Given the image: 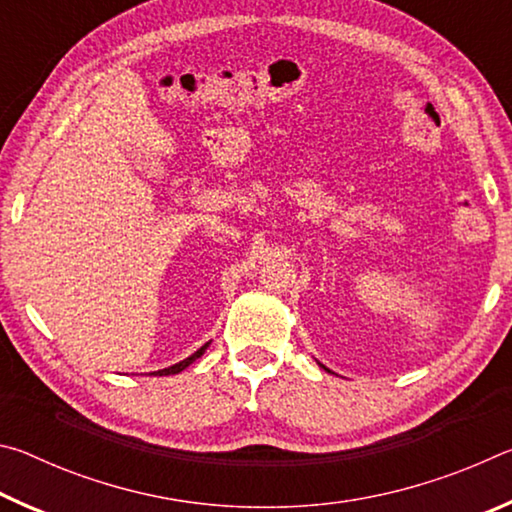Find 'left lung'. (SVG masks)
I'll return each mask as SVG.
<instances>
[{
    "label": "left lung",
    "mask_w": 512,
    "mask_h": 512,
    "mask_svg": "<svg viewBox=\"0 0 512 512\" xmlns=\"http://www.w3.org/2000/svg\"><path fill=\"white\" fill-rule=\"evenodd\" d=\"M323 368H325V366H323ZM325 370H327V368H325Z\"/></svg>",
    "instance_id": "1"
}]
</instances>
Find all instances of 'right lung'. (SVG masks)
<instances>
[{
    "label": "right lung",
    "instance_id": "add662e5",
    "mask_svg": "<svg viewBox=\"0 0 512 512\" xmlns=\"http://www.w3.org/2000/svg\"><path fill=\"white\" fill-rule=\"evenodd\" d=\"M210 348V343H205L203 348H198L192 357H187V359H183V361H178V363H173V366H169V368H162V370H155V372H151V375H160V377H164V375H178V372H183L189 363H194L198 357H203V352Z\"/></svg>",
    "mask_w": 512,
    "mask_h": 512
}]
</instances>
